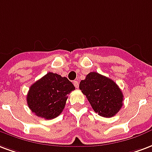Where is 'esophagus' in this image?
Returning <instances> with one entry per match:
<instances>
[{
    "label": "esophagus",
    "instance_id": "1",
    "mask_svg": "<svg viewBox=\"0 0 152 152\" xmlns=\"http://www.w3.org/2000/svg\"><path fill=\"white\" fill-rule=\"evenodd\" d=\"M73 84H74V86L76 87V88H78L79 87V82L77 80L73 81Z\"/></svg>",
    "mask_w": 152,
    "mask_h": 152
}]
</instances>
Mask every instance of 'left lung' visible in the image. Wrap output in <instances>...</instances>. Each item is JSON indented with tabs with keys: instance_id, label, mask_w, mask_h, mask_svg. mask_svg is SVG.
<instances>
[{
	"instance_id": "8db88e82",
	"label": "left lung",
	"mask_w": 152,
	"mask_h": 152,
	"mask_svg": "<svg viewBox=\"0 0 152 152\" xmlns=\"http://www.w3.org/2000/svg\"><path fill=\"white\" fill-rule=\"evenodd\" d=\"M80 89L86 96L95 112L103 117H112L123 106L124 95L111 79L96 72L80 81Z\"/></svg>"
}]
</instances>
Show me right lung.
<instances>
[{"label": "right lung", "mask_w": 152, "mask_h": 152, "mask_svg": "<svg viewBox=\"0 0 152 152\" xmlns=\"http://www.w3.org/2000/svg\"><path fill=\"white\" fill-rule=\"evenodd\" d=\"M74 89L72 83L66 77L48 72L30 87L28 106L39 117L54 119L62 112L68 96Z\"/></svg>", "instance_id": "1"}]
</instances>
